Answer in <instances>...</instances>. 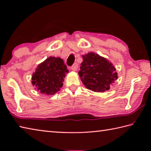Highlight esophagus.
Instances as JSON below:
<instances>
[{
  "label": "esophagus",
  "mask_w": 151,
  "mask_h": 151,
  "mask_svg": "<svg viewBox=\"0 0 151 151\" xmlns=\"http://www.w3.org/2000/svg\"><path fill=\"white\" fill-rule=\"evenodd\" d=\"M78 67V64L77 63H75L72 66H71V69H72V70H73V71H76V70H77Z\"/></svg>",
  "instance_id": "34e87169"
}]
</instances>
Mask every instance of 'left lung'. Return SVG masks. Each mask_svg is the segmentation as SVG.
<instances>
[{"mask_svg":"<svg viewBox=\"0 0 151 151\" xmlns=\"http://www.w3.org/2000/svg\"><path fill=\"white\" fill-rule=\"evenodd\" d=\"M78 75L89 90L102 93L110 89L117 78V73L112 64L98 54L89 52L83 56Z\"/></svg>","mask_w":151,"mask_h":151,"instance_id":"8db88e82","label":"left lung"}]
</instances>
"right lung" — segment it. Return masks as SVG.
Segmentation results:
<instances>
[{
	"label": "right lung",
	"mask_w": 151,
	"mask_h": 151,
	"mask_svg": "<svg viewBox=\"0 0 151 151\" xmlns=\"http://www.w3.org/2000/svg\"><path fill=\"white\" fill-rule=\"evenodd\" d=\"M67 73L62 58L50 57L38 65L32 76V84L42 94L52 95L60 90Z\"/></svg>",
	"instance_id": "1"
}]
</instances>
